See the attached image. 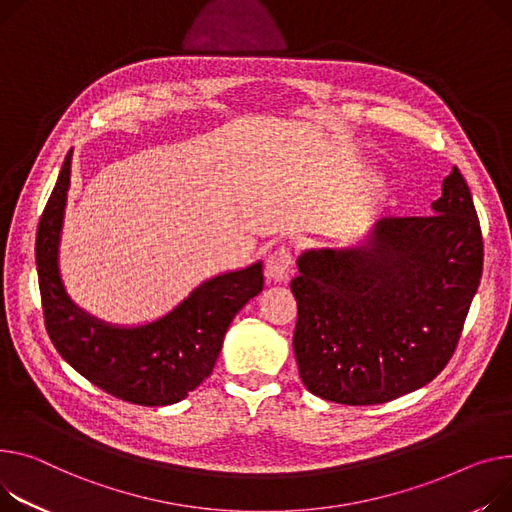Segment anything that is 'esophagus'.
Returning <instances> with one entry per match:
<instances>
[{"instance_id":"esophagus-1","label":"esophagus","mask_w":512,"mask_h":512,"mask_svg":"<svg viewBox=\"0 0 512 512\" xmlns=\"http://www.w3.org/2000/svg\"><path fill=\"white\" fill-rule=\"evenodd\" d=\"M294 271V259L290 249L280 247L271 253L265 261V276L269 282H286Z\"/></svg>"}]
</instances>
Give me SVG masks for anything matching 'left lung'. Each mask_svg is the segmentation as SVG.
<instances>
[{
  "instance_id": "8db88e82",
  "label": "left lung",
  "mask_w": 512,
  "mask_h": 512,
  "mask_svg": "<svg viewBox=\"0 0 512 512\" xmlns=\"http://www.w3.org/2000/svg\"><path fill=\"white\" fill-rule=\"evenodd\" d=\"M432 212L381 218L358 247L298 257L292 346L313 395L385 403L428 385L451 360L484 267L480 220L457 166Z\"/></svg>"
}]
</instances>
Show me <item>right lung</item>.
I'll use <instances>...</instances> for the list:
<instances>
[{
	"label": "right lung",
	"instance_id": "1",
	"mask_svg": "<svg viewBox=\"0 0 512 512\" xmlns=\"http://www.w3.org/2000/svg\"><path fill=\"white\" fill-rule=\"evenodd\" d=\"M72 150L37 230V271L45 327L61 358L105 393L138 405H170L206 381L228 325L263 290L261 261L199 284L164 317L119 327L100 321L67 296L59 276V241L70 189Z\"/></svg>",
	"mask_w": 512,
	"mask_h": 512
}]
</instances>
